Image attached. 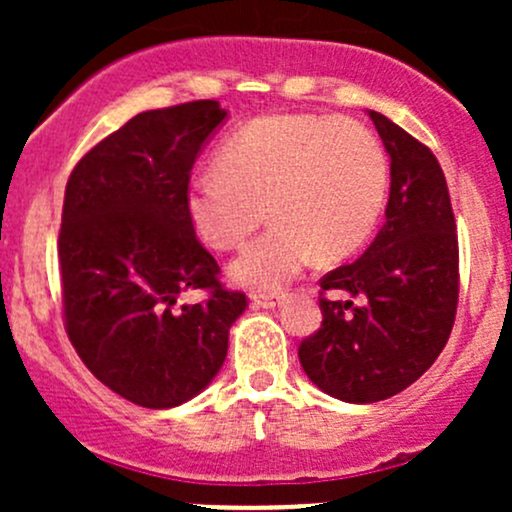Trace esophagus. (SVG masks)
<instances>
[{
    "mask_svg": "<svg viewBox=\"0 0 512 512\" xmlns=\"http://www.w3.org/2000/svg\"><path fill=\"white\" fill-rule=\"evenodd\" d=\"M250 301L255 303L257 308L274 310V308H279L281 301H284V296H281V293H252Z\"/></svg>",
    "mask_w": 512,
    "mask_h": 512,
    "instance_id": "34e87169",
    "label": "esophagus"
}]
</instances>
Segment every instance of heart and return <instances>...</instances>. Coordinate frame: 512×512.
Returning <instances> with one entry per match:
<instances>
[{
  "instance_id": "1",
  "label": "heart",
  "mask_w": 512,
  "mask_h": 512,
  "mask_svg": "<svg viewBox=\"0 0 512 512\" xmlns=\"http://www.w3.org/2000/svg\"><path fill=\"white\" fill-rule=\"evenodd\" d=\"M216 173L185 192L197 238L231 250L260 226L272 228L231 262V279L257 291L289 284L313 262L361 248L383 214L390 163L373 129L320 115H269L221 146Z\"/></svg>"
}]
</instances>
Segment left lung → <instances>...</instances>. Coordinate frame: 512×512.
<instances>
[{
    "instance_id": "left-lung-1",
    "label": "left lung",
    "mask_w": 512,
    "mask_h": 512,
    "mask_svg": "<svg viewBox=\"0 0 512 512\" xmlns=\"http://www.w3.org/2000/svg\"><path fill=\"white\" fill-rule=\"evenodd\" d=\"M368 117L390 154L385 223L356 262L322 276V293L349 301L322 296L320 330L298 346L305 375L351 404L397 395L433 366L460 293L457 226L438 158L385 115Z\"/></svg>"
}]
</instances>
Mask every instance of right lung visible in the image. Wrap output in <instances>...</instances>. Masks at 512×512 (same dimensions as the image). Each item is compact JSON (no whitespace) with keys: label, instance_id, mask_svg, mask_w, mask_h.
<instances>
[{"label":"right lung","instance_id":"1","mask_svg":"<svg viewBox=\"0 0 512 512\" xmlns=\"http://www.w3.org/2000/svg\"><path fill=\"white\" fill-rule=\"evenodd\" d=\"M226 110L192 101L146 110L93 146L64 190V327L105 387L146 409L197 397L219 373L228 330L248 308L199 243L185 192ZM210 293L177 305L185 290Z\"/></svg>","mask_w":512,"mask_h":512}]
</instances>
